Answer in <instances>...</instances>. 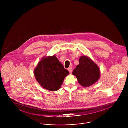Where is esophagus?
Instances as JSON below:
<instances>
[{
	"mask_svg": "<svg viewBox=\"0 0 128 128\" xmlns=\"http://www.w3.org/2000/svg\"><path fill=\"white\" fill-rule=\"evenodd\" d=\"M68 72H70V73H72V67L68 68Z\"/></svg>",
	"mask_w": 128,
	"mask_h": 128,
	"instance_id": "1",
	"label": "esophagus"
}]
</instances>
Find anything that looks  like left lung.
Masks as SVG:
<instances>
[{"mask_svg": "<svg viewBox=\"0 0 128 128\" xmlns=\"http://www.w3.org/2000/svg\"><path fill=\"white\" fill-rule=\"evenodd\" d=\"M79 64L74 69L72 74L76 76L80 84L84 87L93 84L100 78V70L98 65L86 56L79 58Z\"/></svg>", "mask_w": 128, "mask_h": 128, "instance_id": "1", "label": "left lung"}]
</instances>
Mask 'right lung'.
<instances>
[{"label": "right lung", "instance_id": "1", "mask_svg": "<svg viewBox=\"0 0 128 128\" xmlns=\"http://www.w3.org/2000/svg\"><path fill=\"white\" fill-rule=\"evenodd\" d=\"M69 74L55 55L43 58L34 70L38 83L44 88L51 91L58 90Z\"/></svg>", "mask_w": 128, "mask_h": 128}]
</instances>
